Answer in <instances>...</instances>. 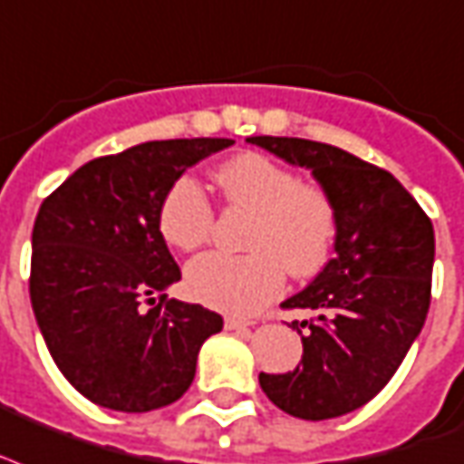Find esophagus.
<instances>
[{
  "label": "esophagus",
  "mask_w": 464,
  "mask_h": 464,
  "mask_svg": "<svg viewBox=\"0 0 464 464\" xmlns=\"http://www.w3.org/2000/svg\"><path fill=\"white\" fill-rule=\"evenodd\" d=\"M247 326H256V321H247V318H236V316L226 318V328H228V331H243V328Z\"/></svg>",
  "instance_id": "obj_1"
}]
</instances>
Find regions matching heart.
Returning <instances> with one entry per match:
<instances>
[{"label":"heart","instance_id":"b5f03b06","mask_svg":"<svg viewBox=\"0 0 464 464\" xmlns=\"http://www.w3.org/2000/svg\"><path fill=\"white\" fill-rule=\"evenodd\" d=\"M231 207L253 211L246 256L208 253L189 263L187 292L226 314H253L292 277L316 275L338 236V208L331 194L302 182L295 169L260 153H243L217 169ZM214 207L192 179H177L160 204V231L169 246L197 250L214 233Z\"/></svg>","mask_w":464,"mask_h":464}]
</instances>
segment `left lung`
Segmentation results:
<instances>
[{"label":"left lung","instance_id":"left-lung-1","mask_svg":"<svg viewBox=\"0 0 464 464\" xmlns=\"http://www.w3.org/2000/svg\"><path fill=\"white\" fill-rule=\"evenodd\" d=\"M247 143L309 168L335 201V256L282 309L304 355L295 372H260L272 404L296 419H335L380 394L429 316L436 236L419 201L387 169L306 138L253 136Z\"/></svg>","mask_w":464,"mask_h":464}]
</instances>
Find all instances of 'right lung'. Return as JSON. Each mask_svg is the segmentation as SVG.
Segmentation results:
<instances>
[{"label": "right lung", "mask_w": 464, "mask_h": 464, "mask_svg": "<svg viewBox=\"0 0 464 464\" xmlns=\"http://www.w3.org/2000/svg\"><path fill=\"white\" fill-rule=\"evenodd\" d=\"M231 138L148 140L94 158L48 194L31 236V306L65 380L126 413L185 394L224 318L169 299L182 277L160 233V204L187 168Z\"/></svg>", "instance_id": "obj_1"}]
</instances>
